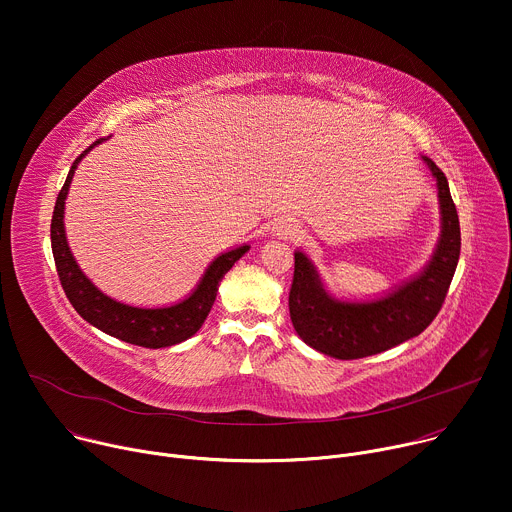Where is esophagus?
Wrapping results in <instances>:
<instances>
[{"instance_id": "obj_1", "label": "esophagus", "mask_w": 512, "mask_h": 512, "mask_svg": "<svg viewBox=\"0 0 512 512\" xmlns=\"http://www.w3.org/2000/svg\"><path fill=\"white\" fill-rule=\"evenodd\" d=\"M285 234H291V236H295V234H299V230H297V225H293V223H289V225H287V230H285Z\"/></svg>"}]
</instances>
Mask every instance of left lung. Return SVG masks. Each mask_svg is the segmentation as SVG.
<instances>
[{
    "label": "left lung",
    "mask_w": 512,
    "mask_h": 512,
    "mask_svg": "<svg viewBox=\"0 0 512 512\" xmlns=\"http://www.w3.org/2000/svg\"><path fill=\"white\" fill-rule=\"evenodd\" d=\"M423 160L437 181L441 234L419 274L376 301H339L327 293L307 254L295 252L289 311L295 331L313 350L337 360L374 356L419 335L437 317L460 260L462 236L445 175L431 158Z\"/></svg>",
    "instance_id": "1"
}]
</instances>
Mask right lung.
<instances>
[{
  "mask_svg": "<svg viewBox=\"0 0 512 512\" xmlns=\"http://www.w3.org/2000/svg\"><path fill=\"white\" fill-rule=\"evenodd\" d=\"M105 138H99L93 142L83 154L73 162L69 177L56 197L52 221H50V244H52V256L56 264V272H59L63 291L75 311L89 321L93 327L101 329L103 333L118 337L126 344L158 350L177 346L191 335L199 331L203 321L207 319L221 278L230 270L248 250L250 246H238L230 252L219 254L209 268L205 270L203 278L199 280L197 289L183 299L181 303H175L170 307H156V309H144V307H132L126 303H120L103 295L93 282L81 272L79 264L75 262L67 234H65V199L69 195V187L75 175V168L81 162V158L97 144H101Z\"/></svg>",
  "mask_w": 512,
  "mask_h": 512,
  "instance_id": "obj_1",
  "label": "right lung"
}]
</instances>
